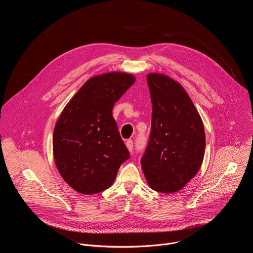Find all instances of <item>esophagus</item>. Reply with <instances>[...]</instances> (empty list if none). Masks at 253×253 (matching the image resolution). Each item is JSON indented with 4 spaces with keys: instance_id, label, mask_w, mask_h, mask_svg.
I'll return each instance as SVG.
<instances>
[{
    "instance_id": "esophagus-1",
    "label": "esophagus",
    "mask_w": 253,
    "mask_h": 253,
    "mask_svg": "<svg viewBox=\"0 0 253 253\" xmlns=\"http://www.w3.org/2000/svg\"><path fill=\"white\" fill-rule=\"evenodd\" d=\"M126 146L128 148V150L130 152H132L133 151V141L132 140H127L126 141Z\"/></svg>"
}]
</instances>
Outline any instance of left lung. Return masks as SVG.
Instances as JSON below:
<instances>
[{
	"label": "left lung",
	"instance_id": "obj_1",
	"mask_svg": "<svg viewBox=\"0 0 253 253\" xmlns=\"http://www.w3.org/2000/svg\"><path fill=\"white\" fill-rule=\"evenodd\" d=\"M152 102L151 132L141 166L150 187L171 193L198 172L205 134L200 115L183 87L162 74H148Z\"/></svg>",
	"mask_w": 253,
	"mask_h": 253
}]
</instances>
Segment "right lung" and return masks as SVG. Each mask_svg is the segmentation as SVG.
I'll return each mask as SVG.
<instances>
[{
  "instance_id": "right-lung-1",
  "label": "right lung",
  "mask_w": 253,
  "mask_h": 253,
  "mask_svg": "<svg viewBox=\"0 0 253 253\" xmlns=\"http://www.w3.org/2000/svg\"><path fill=\"white\" fill-rule=\"evenodd\" d=\"M134 82V76L120 72L92 77L64 108L53 152L59 173L74 190L89 195L109 188L130 158L112 109Z\"/></svg>"
}]
</instances>
